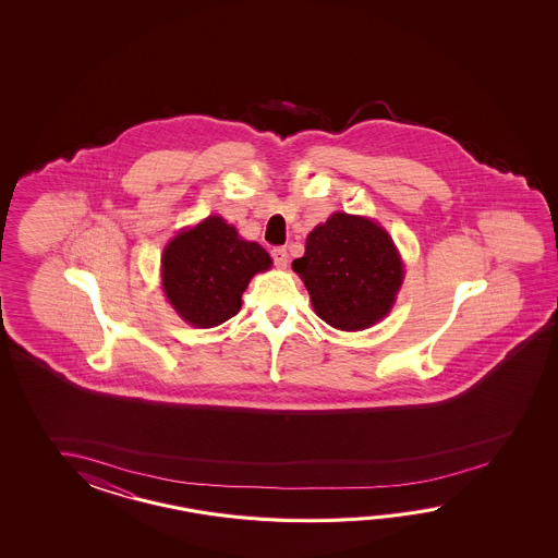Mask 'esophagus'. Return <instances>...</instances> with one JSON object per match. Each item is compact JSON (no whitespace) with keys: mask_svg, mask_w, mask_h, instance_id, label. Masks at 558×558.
<instances>
[{"mask_svg":"<svg viewBox=\"0 0 558 558\" xmlns=\"http://www.w3.org/2000/svg\"><path fill=\"white\" fill-rule=\"evenodd\" d=\"M271 257H274V263L279 267V269H284L287 267V259H289V253L284 247H275L271 251Z\"/></svg>","mask_w":558,"mask_h":558,"instance_id":"obj_1","label":"esophagus"}]
</instances>
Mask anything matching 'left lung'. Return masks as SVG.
<instances>
[{
  "mask_svg": "<svg viewBox=\"0 0 558 558\" xmlns=\"http://www.w3.org/2000/svg\"><path fill=\"white\" fill-rule=\"evenodd\" d=\"M293 271L320 319L343 331L383 319L403 283V263L389 233L367 217L347 214L331 215L308 233Z\"/></svg>",
  "mask_w": 558,
  "mask_h": 558,
  "instance_id": "obj_1",
  "label": "left lung"
}]
</instances>
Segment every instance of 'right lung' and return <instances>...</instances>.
Masks as SVG:
<instances>
[{
  "label": "right lung",
  "instance_id": "add662e5",
  "mask_svg": "<svg viewBox=\"0 0 558 558\" xmlns=\"http://www.w3.org/2000/svg\"><path fill=\"white\" fill-rule=\"evenodd\" d=\"M269 267L271 257L259 243L239 239L235 227L214 215L169 241L161 279L179 315L209 329L238 315L251 277Z\"/></svg>",
  "mask_w": 558,
  "mask_h": 558
}]
</instances>
